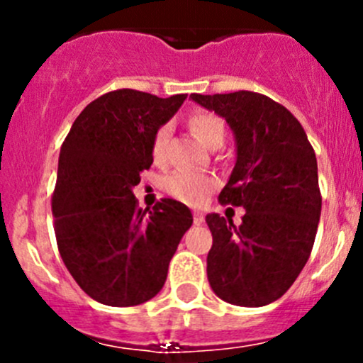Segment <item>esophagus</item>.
Masks as SVG:
<instances>
[{
  "instance_id": "1",
  "label": "esophagus",
  "mask_w": 363,
  "mask_h": 363,
  "mask_svg": "<svg viewBox=\"0 0 363 363\" xmlns=\"http://www.w3.org/2000/svg\"><path fill=\"white\" fill-rule=\"evenodd\" d=\"M203 214L200 211H195L193 212V221H195V225H202L203 223Z\"/></svg>"
}]
</instances>
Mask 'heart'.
<instances>
[{
    "label": "heart",
    "instance_id": "heart-1",
    "mask_svg": "<svg viewBox=\"0 0 363 363\" xmlns=\"http://www.w3.org/2000/svg\"><path fill=\"white\" fill-rule=\"evenodd\" d=\"M189 128L193 133L200 138L203 145L208 149L212 145H218L225 142V123L218 116L211 112H193L188 119ZM170 137V126H161L152 138V158L155 161H163L164 151H167V142ZM216 181L212 175L203 172H186L177 170L168 174L163 179V189L175 196L181 202L189 205H200L208 196V193L214 189Z\"/></svg>",
    "mask_w": 363,
    "mask_h": 363
}]
</instances>
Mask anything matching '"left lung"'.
Returning <instances> with one entry per match:
<instances>
[{"instance_id":"8db88e82","label":"left lung","mask_w":363,"mask_h":363,"mask_svg":"<svg viewBox=\"0 0 363 363\" xmlns=\"http://www.w3.org/2000/svg\"><path fill=\"white\" fill-rule=\"evenodd\" d=\"M189 98L233 131L235 167L219 202L246 208L239 228L219 214L205 216L208 284L233 306H267L286 294L313 250L321 214L316 155L294 113L265 94Z\"/></svg>"}]
</instances>
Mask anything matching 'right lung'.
Returning <instances> with one entry per match:
<instances>
[{"label":"right lung","mask_w":363,"mask_h":363,"mask_svg":"<svg viewBox=\"0 0 363 363\" xmlns=\"http://www.w3.org/2000/svg\"><path fill=\"white\" fill-rule=\"evenodd\" d=\"M186 98L112 91L80 112L61 145L52 195L57 247L77 284L105 306H138L158 295L193 225L184 203L164 199L144 211L133 195L152 164L155 133Z\"/></svg>","instance_id":"obj_1"}]
</instances>
